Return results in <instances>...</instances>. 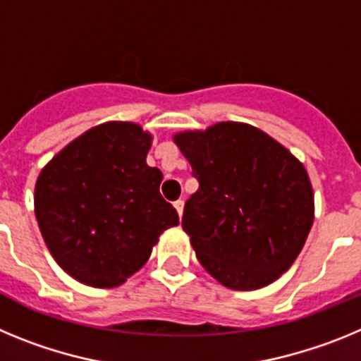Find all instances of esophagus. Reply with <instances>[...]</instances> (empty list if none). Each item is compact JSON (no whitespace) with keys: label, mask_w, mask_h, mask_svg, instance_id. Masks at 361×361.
I'll return each instance as SVG.
<instances>
[{"label":"esophagus","mask_w":361,"mask_h":361,"mask_svg":"<svg viewBox=\"0 0 361 361\" xmlns=\"http://www.w3.org/2000/svg\"><path fill=\"white\" fill-rule=\"evenodd\" d=\"M173 206H175V209H177L178 216H183V212H184V202H183V200H175Z\"/></svg>","instance_id":"34e87169"}]
</instances>
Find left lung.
<instances>
[{
	"label": "left lung",
	"instance_id": "obj_1",
	"mask_svg": "<svg viewBox=\"0 0 361 361\" xmlns=\"http://www.w3.org/2000/svg\"><path fill=\"white\" fill-rule=\"evenodd\" d=\"M173 141L199 180L183 228L204 269L237 291L275 282L293 266L314 220L304 164L244 123L180 132Z\"/></svg>",
	"mask_w": 361,
	"mask_h": 361
}]
</instances>
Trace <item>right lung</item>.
I'll return each instance as SVG.
<instances>
[{"label": "right lung", "mask_w": 361, "mask_h": 361, "mask_svg": "<svg viewBox=\"0 0 361 361\" xmlns=\"http://www.w3.org/2000/svg\"><path fill=\"white\" fill-rule=\"evenodd\" d=\"M152 135L133 123H104L79 135L41 170L34 209L63 269L92 288H117L141 269L178 215L146 164Z\"/></svg>", "instance_id": "right-lung-1"}]
</instances>
